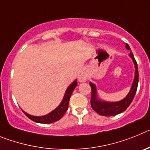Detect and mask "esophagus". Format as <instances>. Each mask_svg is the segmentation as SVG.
<instances>
[{
  "label": "esophagus",
  "instance_id": "1",
  "mask_svg": "<svg viewBox=\"0 0 150 150\" xmlns=\"http://www.w3.org/2000/svg\"><path fill=\"white\" fill-rule=\"evenodd\" d=\"M79 82L80 83H84L87 80V75L85 73H82L79 76Z\"/></svg>",
  "mask_w": 150,
  "mask_h": 150
}]
</instances>
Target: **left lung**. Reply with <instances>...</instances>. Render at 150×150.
Here are the masks:
<instances>
[{
  "label": "left lung",
  "instance_id": "8db88e82",
  "mask_svg": "<svg viewBox=\"0 0 150 150\" xmlns=\"http://www.w3.org/2000/svg\"><path fill=\"white\" fill-rule=\"evenodd\" d=\"M125 48L128 50H131L129 46L127 43H125ZM129 57L132 59L134 64V78L133 83H132L129 92L122 100L116 102L105 101L104 100H100L98 95L96 86L92 83H89L91 87V106L92 109L100 116H112L120 114L121 112H124L129 107L133 100L134 97L137 91V85H138V69H137V64L132 51L130 52Z\"/></svg>",
  "mask_w": 150,
  "mask_h": 150
}]
</instances>
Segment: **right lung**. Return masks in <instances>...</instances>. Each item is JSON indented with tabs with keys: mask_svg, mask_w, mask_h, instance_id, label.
I'll list each match as a JSON object with an SVG mask.
<instances>
[{
	"mask_svg": "<svg viewBox=\"0 0 150 150\" xmlns=\"http://www.w3.org/2000/svg\"><path fill=\"white\" fill-rule=\"evenodd\" d=\"M76 86H77V82H76V79H75V80L67 87L65 93H64V95L63 99H62V102H61V104H59L55 110L51 111V112H50V113H48V114L41 116H36L28 114V113H27V112H25L24 110L22 111H23L24 113H25L30 120L35 122L43 123V124H49V123L55 122L60 120L61 118L64 116V114L65 113L66 111L67 110L70 98H71L73 91H74V88H76Z\"/></svg>",
	"mask_w": 150,
	"mask_h": 150,
	"instance_id": "add662e5",
	"label": "right lung"
}]
</instances>
